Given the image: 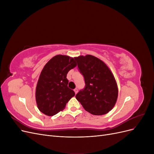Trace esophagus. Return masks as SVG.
I'll return each instance as SVG.
<instances>
[{"mask_svg":"<svg viewBox=\"0 0 154 154\" xmlns=\"http://www.w3.org/2000/svg\"><path fill=\"white\" fill-rule=\"evenodd\" d=\"M74 92H75V94H77V92H78V88H75V89L74 90Z\"/></svg>","mask_w":154,"mask_h":154,"instance_id":"obj_1","label":"esophagus"}]
</instances>
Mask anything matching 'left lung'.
I'll return each mask as SVG.
<instances>
[{
  "label": "left lung",
  "mask_w": 154,
  "mask_h": 154,
  "mask_svg": "<svg viewBox=\"0 0 154 154\" xmlns=\"http://www.w3.org/2000/svg\"><path fill=\"white\" fill-rule=\"evenodd\" d=\"M84 77L85 86L76 98L85 110L93 115H103L113 109L118 96L115 78L101 60L87 54L74 58Z\"/></svg>",
  "instance_id": "1"
}]
</instances>
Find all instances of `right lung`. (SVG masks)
Wrapping results in <instances>:
<instances>
[{
  "mask_svg": "<svg viewBox=\"0 0 154 154\" xmlns=\"http://www.w3.org/2000/svg\"><path fill=\"white\" fill-rule=\"evenodd\" d=\"M76 66L74 58L61 54L55 56L45 65L36 87L37 106L43 114H57L75 95L68 87L67 74Z\"/></svg>",
  "mask_w": 154,
  "mask_h": 154,
  "instance_id": "add662e5",
  "label": "right lung"
}]
</instances>
